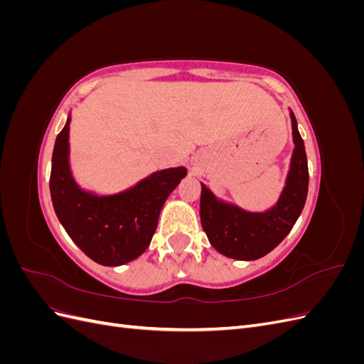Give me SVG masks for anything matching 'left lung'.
<instances>
[{
	"mask_svg": "<svg viewBox=\"0 0 364 364\" xmlns=\"http://www.w3.org/2000/svg\"><path fill=\"white\" fill-rule=\"evenodd\" d=\"M294 153L287 185L278 205L267 213L252 214L218 202L202 185L200 222L205 234L220 253L235 259H258L277 247L301 215L308 193V162L304 139L291 112Z\"/></svg>",
	"mask_w": 364,
	"mask_h": 364,
	"instance_id": "8db88e82",
	"label": "left lung"
}]
</instances>
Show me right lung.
I'll return each instance as SVG.
<instances>
[{"label":"right lung","mask_w":364,"mask_h":364,"mask_svg":"<svg viewBox=\"0 0 364 364\" xmlns=\"http://www.w3.org/2000/svg\"><path fill=\"white\" fill-rule=\"evenodd\" d=\"M70 118L53 150L50 193L59 222L87 257L103 266H121L144 252L158 226L161 209L185 178L186 168L153 173L134 188L109 197L82 191L68 165Z\"/></svg>","instance_id":"1"}]
</instances>
